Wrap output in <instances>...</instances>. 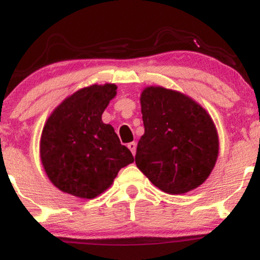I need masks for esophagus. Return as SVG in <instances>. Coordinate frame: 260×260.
Returning a JSON list of instances; mask_svg holds the SVG:
<instances>
[{"label":"esophagus","instance_id":"34e87169","mask_svg":"<svg viewBox=\"0 0 260 260\" xmlns=\"http://www.w3.org/2000/svg\"><path fill=\"white\" fill-rule=\"evenodd\" d=\"M128 149H129L131 151H132L133 155H136V150H137V143L136 142H132L128 144Z\"/></svg>","mask_w":260,"mask_h":260}]
</instances>
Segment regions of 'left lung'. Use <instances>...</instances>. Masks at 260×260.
I'll return each mask as SVG.
<instances>
[{
    "mask_svg": "<svg viewBox=\"0 0 260 260\" xmlns=\"http://www.w3.org/2000/svg\"><path fill=\"white\" fill-rule=\"evenodd\" d=\"M144 134L136 164L168 194H183L207 181L219 156L213 118L183 92L147 86L140 94Z\"/></svg>",
    "mask_w": 260,
    "mask_h": 260,
    "instance_id": "1",
    "label": "left lung"
}]
</instances>
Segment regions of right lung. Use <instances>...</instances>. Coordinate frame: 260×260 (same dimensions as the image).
<instances>
[{"label": "right lung", "mask_w": 260, "mask_h": 260, "mask_svg": "<svg viewBox=\"0 0 260 260\" xmlns=\"http://www.w3.org/2000/svg\"><path fill=\"white\" fill-rule=\"evenodd\" d=\"M117 86L92 84L67 96L49 116L40 138V159L55 187L83 199L100 196L134 159L111 124L101 120Z\"/></svg>", "instance_id": "add662e5"}]
</instances>
